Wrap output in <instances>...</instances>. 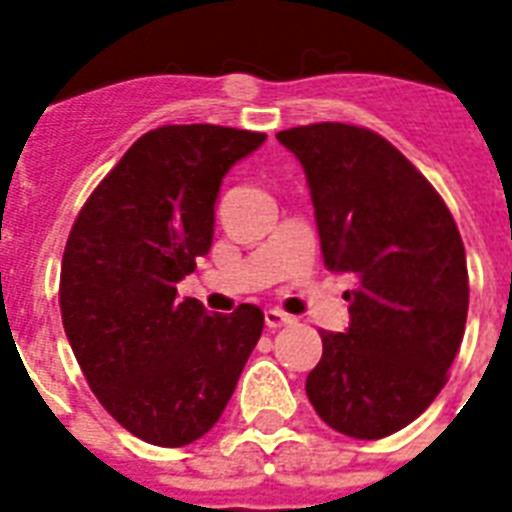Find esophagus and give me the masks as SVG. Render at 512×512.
<instances>
[{
    "label": "esophagus",
    "mask_w": 512,
    "mask_h": 512,
    "mask_svg": "<svg viewBox=\"0 0 512 512\" xmlns=\"http://www.w3.org/2000/svg\"><path fill=\"white\" fill-rule=\"evenodd\" d=\"M287 324H292V316L284 311H279V308H268L265 311V327L268 329H281L287 327Z\"/></svg>",
    "instance_id": "esophagus-1"
}]
</instances>
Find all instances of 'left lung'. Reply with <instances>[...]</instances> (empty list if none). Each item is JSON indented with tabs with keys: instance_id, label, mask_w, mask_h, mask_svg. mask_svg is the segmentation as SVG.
<instances>
[{
	"instance_id": "left-lung-1",
	"label": "left lung",
	"mask_w": 512,
	"mask_h": 512,
	"mask_svg": "<svg viewBox=\"0 0 512 512\" xmlns=\"http://www.w3.org/2000/svg\"><path fill=\"white\" fill-rule=\"evenodd\" d=\"M311 185L329 271L358 279L348 332H321L305 393L337 433L385 438L449 380L468 319V260L452 212L377 132L342 122L281 130Z\"/></svg>"
}]
</instances>
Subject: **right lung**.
Instances as JSON below:
<instances>
[{"mask_svg": "<svg viewBox=\"0 0 512 512\" xmlns=\"http://www.w3.org/2000/svg\"><path fill=\"white\" fill-rule=\"evenodd\" d=\"M263 132L164 124L84 201L60 265V313L84 380L111 417L154 446H185L231 401L263 311L207 313L177 281L207 255L225 172Z\"/></svg>", "mask_w": 512, "mask_h": 512, "instance_id": "right-lung-1", "label": "right lung"}]
</instances>
